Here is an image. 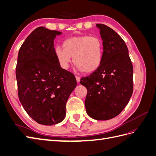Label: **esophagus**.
I'll use <instances>...</instances> for the list:
<instances>
[{
  "label": "esophagus",
  "instance_id": "34e87169",
  "mask_svg": "<svg viewBox=\"0 0 156 156\" xmlns=\"http://www.w3.org/2000/svg\"><path fill=\"white\" fill-rule=\"evenodd\" d=\"M75 78H76L77 82V83H79V82H80V79H81V78H80V77H78V76H76V77H75Z\"/></svg>",
  "mask_w": 156,
  "mask_h": 156
}]
</instances>
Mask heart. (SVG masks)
Returning a JSON list of instances; mask_svg holds the SVG:
<instances>
[{"label": "heart", "mask_w": 156, "mask_h": 156, "mask_svg": "<svg viewBox=\"0 0 156 156\" xmlns=\"http://www.w3.org/2000/svg\"><path fill=\"white\" fill-rule=\"evenodd\" d=\"M62 47H56L54 49L55 55L62 68H69L72 57L81 72L92 73L100 67L104 48L100 37L87 35L70 37L63 41Z\"/></svg>", "instance_id": "obj_1"}]
</instances>
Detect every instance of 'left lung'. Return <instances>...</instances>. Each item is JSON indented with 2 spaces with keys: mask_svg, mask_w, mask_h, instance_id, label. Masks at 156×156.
Masks as SVG:
<instances>
[{
  "mask_svg": "<svg viewBox=\"0 0 156 156\" xmlns=\"http://www.w3.org/2000/svg\"><path fill=\"white\" fill-rule=\"evenodd\" d=\"M96 27L104 48L102 63L80 83L87 89L84 104L88 115L107 120L119 115L128 103L133 90V68L123 39L105 25Z\"/></svg>",
  "mask_w": 156,
  "mask_h": 156,
  "instance_id": "8db88e82",
  "label": "left lung"
}]
</instances>
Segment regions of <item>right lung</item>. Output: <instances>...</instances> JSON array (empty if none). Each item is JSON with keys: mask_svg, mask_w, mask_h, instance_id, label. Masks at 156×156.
<instances>
[{"mask_svg": "<svg viewBox=\"0 0 156 156\" xmlns=\"http://www.w3.org/2000/svg\"><path fill=\"white\" fill-rule=\"evenodd\" d=\"M62 32L37 27L19 51L16 66L18 96L38 124L51 126L66 116L68 99L76 87L74 75L62 69L54 53V40Z\"/></svg>", "mask_w": 156, "mask_h": 156, "instance_id": "1", "label": "right lung"}]
</instances>
